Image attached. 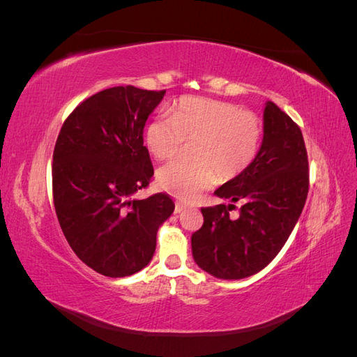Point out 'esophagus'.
I'll use <instances>...</instances> for the list:
<instances>
[{"label": "esophagus", "mask_w": 357, "mask_h": 357, "mask_svg": "<svg viewBox=\"0 0 357 357\" xmlns=\"http://www.w3.org/2000/svg\"><path fill=\"white\" fill-rule=\"evenodd\" d=\"M186 208H188L186 204H183V202H177L176 204V213H181L183 210H186Z\"/></svg>", "instance_id": "esophagus-1"}]
</instances>
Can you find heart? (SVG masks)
Returning <instances> with one entry per match:
<instances>
[{"instance_id": "1", "label": "heart", "mask_w": 357, "mask_h": 357, "mask_svg": "<svg viewBox=\"0 0 357 357\" xmlns=\"http://www.w3.org/2000/svg\"><path fill=\"white\" fill-rule=\"evenodd\" d=\"M262 139V126L250 112L231 102L181 98L168 116H158L146 128L144 143L156 159H169L190 142L197 162L174 160L158 171V185L180 199L192 201L223 180L241 176L253 164Z\"/></svg>"}]
</instances>
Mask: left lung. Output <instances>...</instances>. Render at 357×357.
I'll list each match as a JSON object with an SVG mask.
<instances>
[{"label": "left lung", "mask_w": 357, "mask_h": 357, "mask_svg": "<svg viewBox=\"0 0 357 357\" xmlns=\"http://www.w3.org/2000/svg\"><path fill=\"white\" fill-rule=\"evenodd\" d=\"M308 159L299 126L271 102L264 109V138L253 164L226 181L215 197L232 204L201 208L202 228L192 235V255L205 273L241 280L264 269L282 250L305 205ZM241 202V218L229 211Z\"/></svg>", "instance_id": "left-lung-1"}]
</instances>
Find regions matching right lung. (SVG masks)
<instances>
[{
    "label": "right lung",
    "instance_id": "1",
    "mask_svg": "<svg viewBox=\"0 0 357 357\" xmlns=\"http://www.w3.org/2000/svg\"><path fill=\"white\" fill-rule=\"evenodd\" d=\"M165 91L116 86L92 95L63 122L53 152V202L82 262L128 277L152 261L156 234L174 211L165 193L132 199L153 176L143 132Z\"/></svg>",
    "mask_w": 357,
    "mask_h": 357
}]
</instances>
